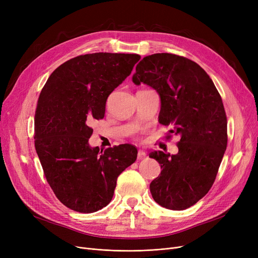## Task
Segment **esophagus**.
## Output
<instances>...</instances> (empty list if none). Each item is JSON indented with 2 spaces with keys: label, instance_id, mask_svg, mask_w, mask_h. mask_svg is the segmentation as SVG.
I'll return each mask as SVG.
<instances>
[{
  "label": "esophagus",
  "instance_id": "obj_1",
  "mask_svg": "<svg viewBox=\"0 0 258 258\" xmlns=\"http://www.w3.org/2000/svg\"><path fill=\"white\" fill-rule=\"evenodd\" d=\"M145 158H146V154H145L143 151H139V152H138L137 159L140 161V160H144Z\"/></svg>",
  "mask_w": 258,
  "mask_h": 258
}]
</instances>
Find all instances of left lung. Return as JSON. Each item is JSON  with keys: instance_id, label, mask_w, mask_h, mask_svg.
Wrapping results in <instances>:
<instances>
[{"instance_id": "left-lung-1", "label": "left lung", "mask_w": 258, "mask_h": 258, "mask_svg": "<svg viewBox=\"0 0 258 258\" xmlns=\"http://www.w3.org/2000/svg\"><path fill=\"white\" fill-rule=\"evenodd\" d=\"M161 99L159 122L180 136L175 155L153 152L161 173L150 189L162 207L184 210L211 188L227 147V117L212 79L197 62L170 53L145 56L133 75Z\"/></svg>"}]
</instances>
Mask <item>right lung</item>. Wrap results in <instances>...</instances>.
<instances>
[{"label":"right lung","instance_id":"1","mask_svg":"<svg viewBox=\"0 0 258 258\" xmlns=\"http://www.w3.org/2000/svg\"><path fill=\"white\" fill-rule=\"evenodd\" d=\"M138 54L92 53L60 64L39 94L34 144L45 177L64 206L92 213L112 201L119 174L137 159L132 144L92 147V120L102 119L106 99L131 74Z\"/></svg>","mask_w":258,"mask_h":258}]
</instances>
